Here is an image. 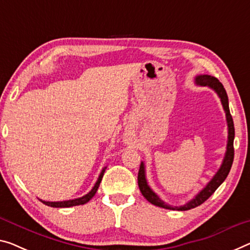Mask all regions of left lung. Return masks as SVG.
Returning <instances> with one entry per match:
<instances>
[{"instance_id":"1","label":"left lung","mask_w":250,"mask_h":250,"mask_svg":"<svg viewBox=\"0 0 250 250\" xmlns=\"http://www.w3.org/2000/svg\"><path fill=\"white\" fill-rule=\"evenodd\" d=\"M194 82L197 85L200 86H207L211 88L216 91L217 95L220 98L222 107H224L225 113H226V120H227V125H228V143H227V151H226V154L224 157V161H222V164L220 168H219L218 172L212 179L210 180V182L207 184L206 188L199 192V193L195 195V197L187 202L186 205L181 207H172L167 203H165L163 200H161L159 195H157L154 191H153L146 181V175H145V167L144 163L141 162L140 171H138L137 180H138V188L143 194V197L146 199L148 202H151L152 205L161 207V208L164 209H170V210H179V211H184V210H190L192 208H195V207L202 205L207 199H209L214 191H216L219 186L225 181L227 175L229 174L230 168H231V165L233 162V154H235V151H233V138H235V127H233V121L231 115H230L229 110V103H228V96L226 93V89L222 86V83L219 82L217 78H214L212 76L209 75H199L195 77Z\"/></svg>"}]
</instances>
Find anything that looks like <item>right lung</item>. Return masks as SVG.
I'll list each match as a JSON object with an SVG mask.
<instances>
[{
  "mask_svg": "<svg viewBox=\"0 0 250 250\" xmlns=\"http://www.w3.org/2000/svg\"><path fill=\"white\" fill-rule=\"evenodd\" d=\"M106 167H104L101 174H99L98 176V180L97 182L95 183V186L93 189L90 190V192H88L87 194L83 195V197L82 198H78V199H74V200H67V201H57V202H50V201H43L41 200L40 201L42 203H44L45 206H49V207H53V208H69V207H74V206H80V205H85V203H87L88 201L90 200L91 198L94 197V195L96 194V192H97L98 188H99V184H101L102 182V179H103V175H104V172H105Z\"/></svg>",
  "mask_w": 250,
  "mask_h": 250,
  "instance_id": "obj_1",
  "label": "right lung"
}]
</instances>
